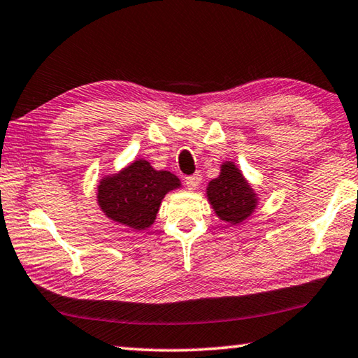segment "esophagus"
<instances>
[{
	"label": "esophagus",
	"mask_w": 358,
	"mask_h": 358,
	"mask_svg": "<svg viewBox=\"0 0 358 358\" xmlns=\"http://www.w3.org/2000/svg\"><path fill=\"white\" fill-rule=\"evenodd\" d=\"M185 183H186V187H187V189H189V191H194L199 185L202 183V177H201V173H194V175H189V177H186Z\"/></svg>",
	"instance_id": "1"
}]
</instances>
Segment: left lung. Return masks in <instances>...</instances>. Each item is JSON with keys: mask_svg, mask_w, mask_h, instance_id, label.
I'll return each instance as SVG.
<instances>
[{"mask_svg": "<svg viewBox=\"0 0 358 358\" xmlns=\"http://www.w3.org/2000/svg\"><path fill=\"white\" fill-rule=\"evenodd\" d=\"M207 199L221 221L238 226L257 208L259 197L235 162L226 161L221 172L207 186Z\"/></svg>", "mask_w": 358, "mask_h": 358, "instance_id": "1", "label": "left lung"}]
</instances>
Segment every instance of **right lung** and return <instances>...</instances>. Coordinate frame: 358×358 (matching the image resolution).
Instances as JSON below:
<instances>
[{"mask_svg":"<svg viewBox=\"0 0 358 358\" xmlns=\"http://www.w3.org/2000/svg\"><path fill=\"white\" fill-rule=\"evenodd\" d=\"M181 187L177 175L156 171L147 159H136L120 172L102 177L98 205L113 222L132 230H145L155 222L162 199Z\"/></svg>","mask_w":358,"mask_h":358,"instance_id":"1","label":"right lung"}]
</instances>
